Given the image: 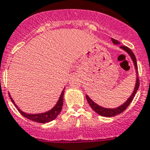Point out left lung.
Returning a JSON list of instances; mask_svg holds the SVG:
<instances>
[{
	"mask_svg": "<svg viewBox=\"0 0 150 150\" xmlns=\"http://www.w3.org/2000/svg\"><path fill=\"white\" fill-rule=\"evenodd\" d=\"M112 43L114 44H120V42L117 40L113 39L112 38ZM120 48L122 49L123 50L127 52V54L129 55L130 56L131 59L133 60V64H134V66H135V69H136V73H137V80H136V85H135V88L134 90H133V93L129 96V98L126 101V102L123 103L122 105L121 106H118V107H116V108H113V109H109V108H104V107H102V106H99L98 104H96L88 96V95H86V98L87 100V102L88 103L90 104V107L96 112V113H98L99 115L100 116H102V117H114V116H117V115L120 114L121 112H122L123 111L126 110L129 106V105L130 104V103L132 102V100H133V97L135 96L136 93H137V90L139 89V74H138V67H137V59H136V57H135L134 54L133 53V51L129 49V47H126V46H120Z\"/></svg>",
	"mask_w": 150,
	"mask_h": 150,
	"instance_id": "obj_1",
	"label": "left lung"
}]
</instances>
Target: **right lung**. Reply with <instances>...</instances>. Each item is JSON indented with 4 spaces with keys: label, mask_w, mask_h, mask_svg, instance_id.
Segmentation results:
<instances>
[{
    "label": "right lung",
    "mask_w": 150,
    "mask_h": 150,
    "mask_svg": "<svg viewBox=\"0 0 150 150\" xmlns=\"http://www.w3.org/2000/svg\"><path fill=\"white\" fill-rule=\"evenodd\" d=\"M64 90L62 91L61 94H60V98L58 100L57 103H56L55 106L53 107V108L50 110L47 111V112H43V113H37V114H29V113H26V112H23L22 110H21L18 106L15 104V103L13 101V100L11 98V95L9 94L10 97H11V100L12 101L14 106L17 107V109L18 110L21 114L22 116H23L26 118L29 119L30 120L34 121V122H40V123H46V122H50V121L54 120V119L57 118L58 115L60 114V111L62 110V107H63V103H64Z\"/></svg>",
    "instance_id": "1"
}]
</instances>
